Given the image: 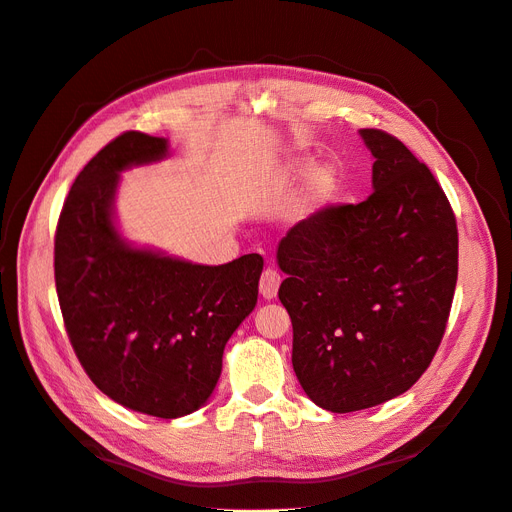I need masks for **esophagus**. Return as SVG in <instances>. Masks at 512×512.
I'll return each instance as SVG.
<instances>
[{
    "label": "esophagus",
    "instance_id": "obj_1",
    "mask_svg": "<svg viewBox=\"0 0 512 512\" xmlns=\"http://www.w3.org/2000/svg\"><path fill=\"white\" fill-rule=\"evenodd\" d=\"M282 284V275L277 273L275 269H265V273L260 275V294L262 299H275L277 297V290H280Z\"/></svg>",
    "mask_w": 512,
    "mask_h": 512
}]
</instances>
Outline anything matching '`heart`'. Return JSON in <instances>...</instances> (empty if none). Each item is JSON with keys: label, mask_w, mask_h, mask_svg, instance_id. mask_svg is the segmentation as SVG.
Wrapping results in <instances>:
<instances>
[{"label": "heart", "mask_w": 512, "mask_h": 512, "mask_svg": "<svg viewBox=\"0 0 512 512\" xmlns=\"http://www.w3.org/2000/svg\"><path fill=\"white\" fill-rule=\"evenodd\" d=\"M307 179V205L312 209H320L331 203V198L337 192V177L333 168H318V164L312 158H297L282 170L284 183H301Z\"/></svg>", "instance_id": "obj_1"}]
</instances>
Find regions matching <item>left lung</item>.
Returning a JSON list of instances; mask_svg holds the SVG:
<instances>
[{
    "instance_id": "8db88e82",
    "label": "left lung",
    "mask_w": 512,
    "mask_h": 512,
    "mask_svg": "<svg viewBox=\"0 0 512 512\" xmlns=\"http://www.w3.org/2000/svg\"><path fill=\"white\" fill-rule=\"evenodd\" d=\"M371 194L294 224L277 245L292 367L329 412L384 404L423 376L457 284V224L431 170L382 130H359Z\"/></svg>"
}]
</instances>
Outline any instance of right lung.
Instances as JSON below:
<instances>
[{"mask_svg": "<svg viewBox=\"0 0 512 512\" xmlns=\"http://www.w3.org/2000/svg\"><path fill=\"white\" fill-rule=\"evenodd\" d=\"M170 156L166 138L126 132L72 183L55 235V284L72 348L98 389L134 412L203 408L230 335L254 312L262 256L198 265L121 235V173Z\"/></svg>", "mask_w": 512, "mask_h": 512, "instance_id": "1", "label": "right lung"}]
</instances>
